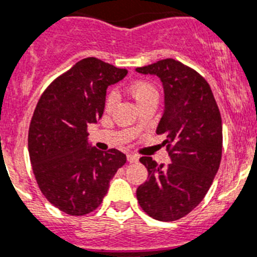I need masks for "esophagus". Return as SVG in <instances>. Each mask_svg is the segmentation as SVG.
Instances as JSON below:
<instances>
[{"label": "esophagus", "mask_w": 257, "mask_h": 257, "mask_svg": "<svg viewBox=\"0 0 257 257\" xmlns=\"http://www.w3.org/2000/svg\"><path fill=\"white\" fill-rule=\"evenodd\" d=\"M126 159H128L129 163H137L138 161V156L134 154H128L126 155Z\"/></svg>", "instance_id": "obj_1"}]
</instances>
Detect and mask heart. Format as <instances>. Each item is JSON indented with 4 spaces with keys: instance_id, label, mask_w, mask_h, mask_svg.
<instances>
[{
    "instance_id": "heart-1",
    "label": "heart",
    "mask_w": 257,
    "mask_h": 257,
    "mask_svg": "<svg viewBox=\"0 0 257 257\" xmlns=\"http://www.w3.org/2000/svg\"><path fill=\"white\" fill-rule=\"evenodd\" d=\"M128 92L140 107H142L145 103L150 102V101H157V97H159V93H157V89L155 88V85L152 83L147 82V80L142 79L132 82L128 87ZM115 102H116V94L114 92H110L107 97H106V108L107 110L112 108Z\"/></svg>"
}]
</instances>
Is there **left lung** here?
<instances>
[{
  "label": "left lung",
  "instance_id": "obj_1",
  "mask_svg": "<svg viewBox=\"0 0 257 257\" xmlns=\"http://www.w3.org/2000/svg\"><path fill=\"white\" fill-rule=\"evenodd\" d=\"M155 74L165 92V110L156 133L164 134L172 163L152 157L140 161L149 178L137 188L143 211L160 221L183 218L197 206L218 173L223 151V126L218 103L206 79L174 59L137 68Z\"/></svg>",
  "mask_w": 257,
  "mask_h": 257
}]
</instances>
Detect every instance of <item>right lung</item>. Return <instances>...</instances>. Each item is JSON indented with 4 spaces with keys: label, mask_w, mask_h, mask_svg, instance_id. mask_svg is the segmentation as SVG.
I'll return each mask as SVG.
<instances>
[{
    "label": "right lung",
    "mask_w": 257,
    "mask_h": 257,
    "mask_svg": "<svg viewBox=\"0 0 257 257\" xmlns=\"http://www.w3.org/2000/svg\"><path fill=\"white\" fill-rule=\"evenodd\" d=\"M126 73L87 57L57 77L37 103L28 133L32 169L43 196L65 214L96 210L126 163L119 150L100 151L87 140L88 124L102 117L106 89Z\"/></svg>",
    "instance_id": "1"
}]
</instances>
